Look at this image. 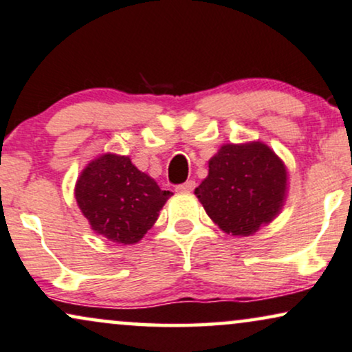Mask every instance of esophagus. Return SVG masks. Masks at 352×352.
I'll list each match as a JSON object with an SVG mask.
<instances>
[{
  "mask_svg": "<svg viewBox=\"0 0 352 352\" xmlns=\"http://www.w3.org/2000/svg\"><path fill=\"white\" fill-rule=\"evenodd\" d=\"M195 186H197V184H195V180H186L185 184L182 185H177V191H180V193H190V191L195 190Z\"/></svg>",
  "mask_w": 352,
  "mask_h": 352,
  "instance_id": "1",
  "label": "esophagus"
}]
</instances>
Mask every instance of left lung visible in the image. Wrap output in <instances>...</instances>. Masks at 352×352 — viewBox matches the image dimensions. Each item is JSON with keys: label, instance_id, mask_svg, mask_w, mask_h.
Segmentation results:
<instances>
[{"label": "left lung", "instance_id": "left-lung-1", "mask_svg": "<svg viewBox=\"0 0 352 352\" xmlns=\"http://www.w3.org/2000/svg\"><path fill=\"white\" fill-rule=\"evenodd\" d=\"M286 190V166L273 149L253 141L221 146L195 195L224 232L252 235L279 214Z\"/></svg>", "mask_w": 352, "mask_h": 352}]
</instances>
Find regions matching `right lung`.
Instances as JSON below:
<instances>
[{"label":"right lung","instance_id":"right-lung-1","mask_svg":"<svg viewBox=\"0 0 352 352\" xmlns=\"http://www.w3.org/2000/svg\"><path fill=\"white\" fill-rule=\"evenodd\" d=\"M170 195L148 173L138 170L128 155L110 153L89 162L74 188L78 206L92 230L123 245L144 237Z\"/></svg>","mask_w":352,"mask_h":352}]
</instances>
